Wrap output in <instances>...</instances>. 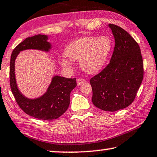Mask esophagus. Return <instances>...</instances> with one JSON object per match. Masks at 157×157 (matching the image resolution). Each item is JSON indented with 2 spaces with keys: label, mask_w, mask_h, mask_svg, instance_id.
Instances as JSON below:
<instances>
[{
  "label": "esophagus",
  "mask_w": 157,
  "mask_h": 157,
  "mask_svg": "<svg viewBox=\"0 0 157 157\" xmlns=\"http://www.w3.org/2000/svg\"><path fill=\"white\" fill-rule=\"evenodd\" d=\"M85 82H86V80H85V79L79 78V79H77V85H82V84H83V83H85Z\"/></svg>",
  "instance_id": "34e87169"
}]
</instances>
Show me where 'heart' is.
<instances>
[{
	"label": "heart",
	"mask_w": 157,
	"mask_h": 157,
	"mask_svg": "<svg viewBox=\"0 0 157 157\" xmlns=\"http://www.w3.org/2000/svg\"><path fill=\"white\" fill-rule=\"evenodd\" d=\"M112 48L113 42L108 36H85L69 44L64 53L72 61L80 60L84 72L94 74L105 65ZM68 60L64 57L60 59L62 67H70L71 63Z\"/></svg>",
	"instance_id": "heart-1"
}]
</instances>
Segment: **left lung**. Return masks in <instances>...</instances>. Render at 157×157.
<instances>
[{"mask_svg": "<svg viewBox=\"0 0 157 157\" xmlns=\"http://www.w3.org/2000/svg\"><path fill=\"white\" fill-rule=\"evenodd\" d=\"M115 39L110 63L90 80L94 105L113 112L124 109L134 100L144 77V63L138 43L129 33L109 24Z\"/></svg>", "mask_w": 157, "mask_h": 157, "instance_id": "obj_1", "label": "left lung"}]
</instances>
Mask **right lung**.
I'll return each mask as SVG.
<instances>
[{"label": "right lung", "mask_w": 157, "mask_h": 157, "mask_svg": "<svg viewBox=\"0 0 157 157\" xmlns=\"http://www.w3.org/2000/svg\"><path fill=\"white\" fill-rule=\"evenodd\" d=\"M47 35H35L20 43L11 54L10 62V85L16 103L26 114L39 120H54L64 113L70 105V93L77 86L76 78L54 76L47 90L42 96L29 99L23 95L16 84L15 60L21 51L37 49L49 52L51 44Z\"/></svg>", "instance_id": "1"}]
</instances>
